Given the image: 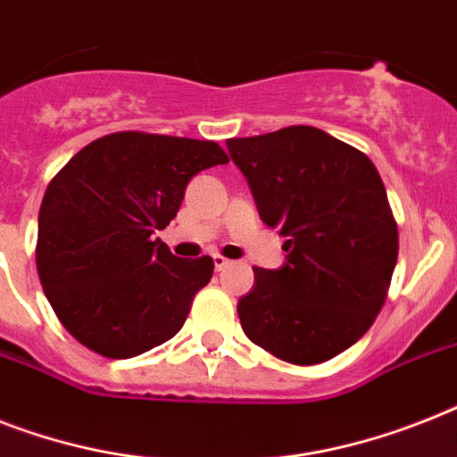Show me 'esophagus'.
Masks as SVG:
<instances>
[{
	"label": "esophagus",
	"mask_w": 457,
	"mask_h": 457,
	"mask_svg": "<svg viewBox=\"0 0 457 457\" xmlns=\"http://www.w3.org/2000/svg\"><path fill=\"white\" fill-rule=\"evenodd\" d=\"M213 265H216V270H218V272H220V270H225V267H228V265H232V261H228L225 255L216 253V255H213Z\"/></svg>",
	"instance_id": "1"
}]
</instances>
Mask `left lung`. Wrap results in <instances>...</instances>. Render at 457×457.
I'll list each match as a JSON object with an SVG mask.
<instances>
[{
    "mask_svg": "<svg viewBox=\"0 0 457 457\" xmlns=\"http://www.w3.org/2000/svg\"><path fill=\"white\" fill-rule=\"evenodd\" d=\"M267 228L287 237L279 270L253 267L237 303L244 333L277 359L312 366L357 343L387 298L399 232L363 152L314 126L229 138Z\"/></svg>",
    "mask_w": 457,
    "mask_h": 457,
    "instance_id": "1",
    "label": "left lung"
}]
</instances>
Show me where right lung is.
<instances>
[{"instance_id":"right-lung-1","label":"right lung","mask_w":457,"mask_h":457,"mask_svg":"<svg viewBox=\"0 0 457 457\" xmlns=\"http://www.w3.org/2000/svg\"><path fill=\"white\" fill-rule=\"evenodd\" d=\"M228 162L213 140L121 131L55 173L39 209L37 272L74 340L131 359L183 328L213 261L176 258L152 235L176 218L192 176Z\"/></svg>"}]
</instances>
